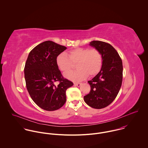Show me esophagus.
Returning a JSON list of instances; mask_svg holds the SVG:
<instances>
[{
	"instance_id": "1",
	"label": "esophagus",
	"mask_w": 148,
	"mask_h": 148,
	"mask_svg": "<svg viewBox=\"0 0 148 148\" xmlns=\"http://www.w3.org/2000/svg\"><path fill=\"white\" fill-rule=\"evenodd\" d=\"M82 85V83H74V85L76 86H80Z\"/></svg>"
}]
</instances>
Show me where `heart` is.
Segmentation results:
<instances>
[{
    "label": "heart",
    "instance_id": "obj_1",
    "mask_svg": "<svg viewBox=\"0 0 148 148\" xmlns=\"http://www.w3.org/2000/svg\"><path fill=\"white\" fill-rule=\"evenodd\" d=\"M77 70L71 72L65 77L73 82H78L86 79L88 76H93L100 71L103 58L101 53L96 49L76 48L71 49L66 54L62 53L56 58L59 69L63 73H67L76 64Z\"/></svg>",
    "mask_w": 148,
    "mask_h": 148
}]
</instances>
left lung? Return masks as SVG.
I'll return each mask as SVG.
<instances>
[{"label":"left lung","mask_w":148,"mask_h":148,"mask_svg":"<svg viewBox=\"0 0 148 148\" xmlns=\"http://www.w3.org/2000/svg\"><path fill=\"white\" fill-rule=\"evenodd\" d=\"M89 45L101 53L103 64L97 75L88 82L90 91L84 100L93 108L102 109L110 104L119 92L123 82V63L118 52L110 44L93 40Z\"/></svg>","instance_id":"obj_1"}]
</instances>
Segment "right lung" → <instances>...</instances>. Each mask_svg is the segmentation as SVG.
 <instances>
[{"mask_svg":"<svg viewBox=\"0 0 148 148\" xmlns=\"http://www.w3.org/2000/svg\"><path fill=\"white\" fill-rule=\"evenodd\" d=\"M66 47L52 41L36 46L29 53L24 67L27 90L35 103L42 109L52 111L66 101V90L73 84L64 79L56 58ZM59 81L58 86L54 84Z\"/></svg>","mask_w":148,"mask_h":148,"instance_id":"1","label":"right lung"}]
</instances>
